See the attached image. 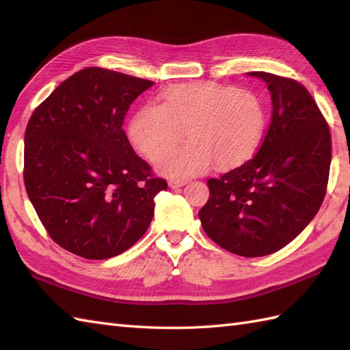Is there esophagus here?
I'll return each instance as SVG.
<instances>
[{
  "instance_id": "34e87169",
  "label": "esophagus",
  "mask_w": 350,
  "mask_h": 350,
  "mask_svg": "<svg viewBox=\"0 0 350 350\" xmlns=\"http://www.w3.org/2000/svg\"><path fill=\"white\" fill-rule=\"evenodd\" d=\"M185 184H187L185 179H171V181H169V187L171 188H179Z\"/></svg>"
}]
</instances>
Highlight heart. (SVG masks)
<instances>
[{
    "label": "heart",
    "instance_id": "b5f03b06",
    "mask_svg": "<svg viewBox=\"0 0 350 350\" xmlns=\"http://www.w3.org/2000/svg\"><path fill=\"white\" fill-rule=\"evenodd\" d=\"M264 121L257 94L217 83L176 84L161 96V105L137 112L129 135L142 154L156 159L183 136L190 142L157 159L167 176H191L215 163L217 169L239 166L260 143Z\"/></svg>",
    "mask_w": 350,
    "mask_h": 350
}]
</instances>
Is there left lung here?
I'll return each mask as SVG.
<instances>
[{"label":"left lung","instance_id":"8db88e82","mask_svg":"<svg viewBox=\"0 0 350 350\" xmlns=\"http://www.w3.org/2000/svg\"><path fill=\"white\" fill-rule=\"evenodd\" d=\"M248 76L267 83L273 111L256 156L207 181L198 211L207 237L242 257L276 252L298 237L320 210L332 162L324 115L299 81L271 72Z\"/></svg>","mask_w":350,"mask_h":350}]
</instances>
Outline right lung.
<instances>
[{
	"instance_id": "right-lung-1",
	"label": "right lung",
	"mask_w": 350,
	"mask_h": 350,
	"mask_svg": "<svg viewBox=\"0 0 350 350\" xmlns=\"http://www.w3.org/2000/svg\"><path fill=\"white\" fill-rule=\"evenodd\" d=\"M153 86L100 67L72 74L31 113L25 187L52 241L88 260L120 256L149 228L167 188L122 130L137 96Z\"/></svg>"
}]
</instances>
